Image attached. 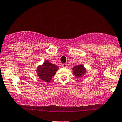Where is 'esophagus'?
I'll return each instance as SVG.
<instances>
[{
	"instance_id": "esophagus-1",
	"label": "esophagus",
	"mask_w": 122,
	"mask_h": 122,
	"mask_svg": "<svg viewBox=\"0 0 122 122\" xmlns=\"http://www.w3.org/2000/svg\"><path fill=\"white\" fill-rule=\"evenodd\" d=\"M62 67H64V68H67V64H62Z\"/></svg>"
}]
</instances>
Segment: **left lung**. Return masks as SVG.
<instances>
[{
    "mask_svg": "<svg viewBox=\"0 0 122 122\" xmlns=\"http://www.w3.org/2000/svg\"><path fill=\"white\" fill-rule=\"evenodd\" d=\"M73 70V74L77 77V78H81L85 74L86 72V69L82 65H78V66H75L72 68Z\"/></svg>",
    "mask_w": 122,
    "mask_h": 122,
    "instance_id": "left-lung-1",
    "label": "left lung"
}]
</instances>
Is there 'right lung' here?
<instances>
[{
	"instance_id": "add662e5",
	"label": "right lung",
	"mask_w": 122,
	"mask_h": 122,
	"mask_svg": "<svg viewBox=\"0 0 122 122\" xmlns=\"http://www.w3.org/2000/svg\"><path fill=\"white\" fill-rule=\"evenodd\" d=\"M58 67L49 61H45L42 66H38L36 72L38 76L44 81L50 82L55 74Z\"/></svg>"
}]
</instances>
